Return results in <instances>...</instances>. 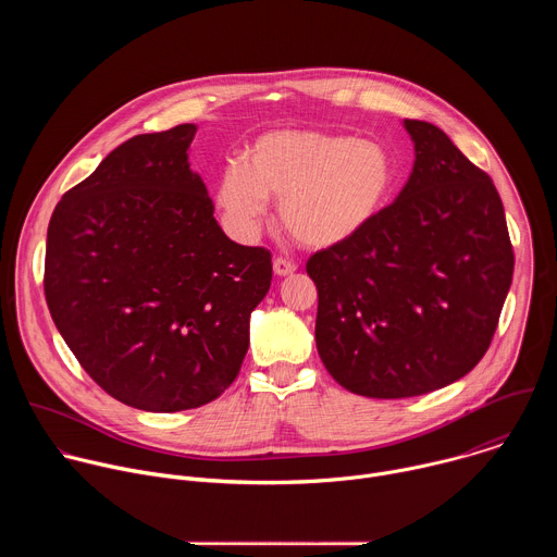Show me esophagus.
<instances>
[{"label": "esophagus", "instance_id": "1", "mask_svg": "<svg viewBox=\"0 0 557 557\" xmlns=\"http://www.w3.org/2000/svg\"><path fill=\"white\" fill-rule=\"evenodd\" d=\"M273 271H275V275L277 277H286V275H290V273H295L297 271V264H293L290 260H286V258H275V262H273Z\"/></svg>", "mask_w": 557, "mask_h": 557}]
</instances>
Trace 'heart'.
<instances>
[{"label": "heart", "instance_id": "1", "mask_svg": "<svg viewBox=\"0 0 557 557\" xmlns=\"http://www.w3.org/2000/svg\"><path fill=\"white\" fill-rule=\"evenodd\" d=\"M396 183L385 145L317 129L262 134L247 170L228 165L215 202L243 237L258 233L267 198L280 202L286 231L308 249H337L363 235L389 202Z\"/></svg>", "mask_w": 557, "mask_h": 557}]
</instances>
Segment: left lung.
I'll use <instances>...</instances> for the list:
<instances>
[{
    "mask_svg": "<svg viewBox=\"0 0 557 557\" xmlns=\"http://www.w3.org/2000/svg\"><path fill=\"white\" fill-rule=\"evenodd\" d=\"M417 161L399 198L350 245L306 262L320 295L314 342L331 376L406 399L465 376L487 352L513 247L492 178L425 121H404Z\"/></svg>",
    "mask_w": 557,
    "mask_h": 557,
    "instance_id": "obj_1",
    "label": "left lung"
}]
</instances>
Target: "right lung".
<instances>
[{
  "mask_svg": "<svg viewBox=\"0 0 557 557\" xmlns=\"http://www.w3.org/2000/svg\"><path fill=\"white\" fill-rule=\"evenodd\" d=\"M196 125L138 134L52 211L44 293L76 361L116 401L200 408L235 381L271 251L235 245L187 149Z\"/></svg>",
  "mask_w": 557,
  "mask_h": 557,
  "instance_id": "add662e5",
  "label": "right lung"
}]
</instances>
